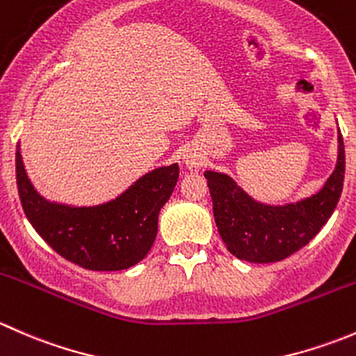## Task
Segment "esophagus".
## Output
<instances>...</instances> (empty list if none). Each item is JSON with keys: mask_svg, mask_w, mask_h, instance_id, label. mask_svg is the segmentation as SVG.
<instances>
[{"mask_svg": "<svg viewBox=\"0 0 356 356\" xmlns=\"http://www.w3.org/2000/svg\"><path fill=\"white\" fill-rule=\"evenodd\" d=\"M184 165L191 172H198L201 168V165H203V160H201V156L196 155V153H186V155H184Z\"/></svg>", "mask_w": 356, "mask_h": 356, "instance_id": "obj_1", "label": "esophagus"}]
</instances>
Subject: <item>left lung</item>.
<instances>
[{"label": "left lung", "instance_id": "1", "mask_svg": "<svg viewBox=\"0 0 356 356\" xmlns=\"http://www.w3.org/2000/svg\"><path fill=\"white\" fill-rule=\"evenodd\" d=\"M218 234L239 260L270 264L312 241L332 215L344 182V145L337 132V161L325 184L296 203L268 204L251 198L227 174L204 170Z\"/></svg>", "mask_w": 356, "mask_h": 356}]
</instances>
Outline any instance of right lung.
<instances>
[{
	"mask_svg": "<svg viewBox=\"0 0 356 356\" xmlns=\"http://www.w3.org/2000/svg\"><path fill=\"white\" fill-rule=\"evenodd\" d=\"M17 186L32 227L53 250L88 270H124L152 250L158 215L179 179V165L153 168L117 198L95 207H72L42 198L25 172L17 146Z\"/></svg>",
	"mask_w": 356,
	"mask_h": 356,
	"instance_id": "right-lung-1",
	"label": "right lung"
}]
</instances>
